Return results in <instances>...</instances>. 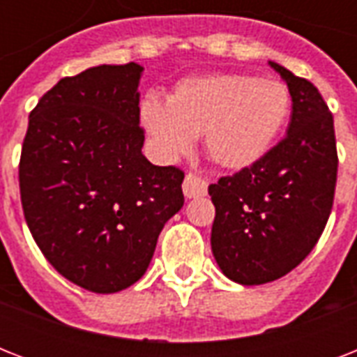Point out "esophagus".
Masks as SVG:
<instances>
[{"mask_svg":"<svg viewBox=\"0 0 357 357\" xmlns=\"http://www.w3.org/2000/svg\"><path fill=\"white\" fill-rule=\"evenodd\" d=\"M183 195L185 198H202V196L207 195V183L202 181L200 178H196L192 174H187L183 179Z\"/></svg>","mask_w":357,"mask_h":357,"instance_id":"34e87169","label":"esophagus"}]
</instances>
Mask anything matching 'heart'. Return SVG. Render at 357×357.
Returning <instances> with one entry per match:
<instances>
[{
	"instance_id": "obj_1",
	"label": "heart",
	"mask_w": 357,
	"mask_h": 357,
	"mask_svg": "<svg viewBox=\"0 0 357 357\" xmlns=\"http://www.w3.org/2000/svg\"><path fill=\"white\" fill-rule=\"evenodd\" d=\"M291 113V92L278 79L215 74L179 81L168 102L146 98L140 119L165 159L190 151L206 135L207 153L229 170L252 167L271 151Z\"/></svg>"
}]
</instances>
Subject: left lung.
<instances>
[{"mask_svg":"<svg viewBox=\"0 0 357 357\" xmlns=\"http://www.w3.org/2000/svg\"><path fill=\"white\" fill-rule=\"evenodd\" d=\"M287 83V135L252 167L209 185L211 248L220 271L241 285L285 276L315 248L332 213L337 181L333 116L307 79L268 61Z\"/></svg>","mask_w":357,"mask_h":357,"instance_id":"obj_1","label":"left lung"}]
</instances>
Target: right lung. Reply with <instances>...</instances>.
<instances>
[{
	"label": "right lung",
	"instance_id": "right-lung-1",
	"mask_svg": "<svg viewBox=\"0 0 357 357\" xmlns=\"http://www.w3.org/2000/svg\"><path fill=\"white\" fill-rule=\"evenodd\" d=\"M137 63L63 77L29 114L20 157L25 222L53 268L109 294L144 276L185 174L142 155Z\"/></svg>",
	"mask_w": 357,
	"mask_h": 357
}]
</instances>
